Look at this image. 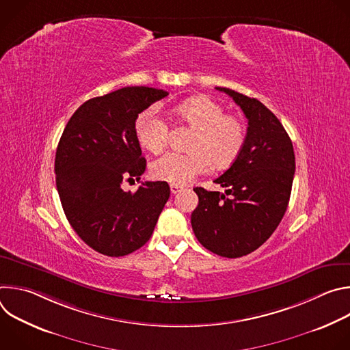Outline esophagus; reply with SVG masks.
Here are the masks:
<instances>
[{
	"instance_id": "1",
	"label": "esophagus",
	"mask_w": 350,
	"mask_h": 350,
	"mask_svg": "<svg viewBox=\"0 0 350 350\" xmlns=\"http://www.w3.org/2000/svg\"><path fill=\"white\" fill-rule=\"evenodd\" d=\"M170 191H172V193H177V192L183 191V185H177V184H170Z\"/></svg>"
}]
</instances>
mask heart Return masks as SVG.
<instances>
[{
  "instance_id": "1",
  "label": "heart",
  "mask_w": 350,
  "mask_h": 350,
  "mask_svg": "<svg viewBox=\"0 0 350 350\" xmlns=\"http://www.w3.org/2000/svg\"><path fill=\"white\" fill-rule=\"evenodd\" d=\"M177 119L193 129L188 154L169 152L157 159L151 173L161 181L184 185L209 170L211 165L224 169L241 155L246 130L241 119L226 115L221 105L208 96H193L174 109ZM134 133L149 152L159 154L166 146L169 126L154 109H148L135 120Z\"/></svg>"
}]
</instances>
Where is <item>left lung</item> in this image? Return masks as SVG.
Wrapping results in <instances>:
<instances>
[{
	"mask_svg": "<svg viewBox=\"0 0 350 350\" xmlns=\"http://www.w3.org/2000/svg\"><path fill=\"white\" fill-rule=\"evenodd\" d=\"M216 90L228 94L242 109L247 119L246 139L238 159L215 180L226 193L193 188L199 202L191 224L198 241L211 252L234 259L256 251L282 220L295 154L281 122L256 98L224 87Z\"/></svg>",
	"mask_w": 350,
	"mask_h": 350,
	"instance_id": "1",
	"label": "left lung"
}]
</instances>
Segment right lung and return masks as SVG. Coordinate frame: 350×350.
Returning <instances> with one entry per match:
<instances>
[{
    "mask_svg": "<svg viewBox=\"0 0 350 350\" xmlns=\"http://www.w3.org/2000/svg\"><path fill=\"white\" fill-rule=\"evenodd\" d=\"M167 95L141 85L91 98L62 133L55 155L61 204L76 234L99 254L119 258L145 245L170 196L166 181H145L135 192L122 188L146 167L135 120Z\"/></svg>",
    "mask_w": 350,
    "mask_h": 350,
    "instance_id": "1",
    "label": "right lung"
}]
</instances>
